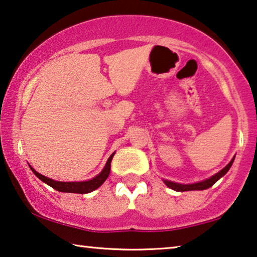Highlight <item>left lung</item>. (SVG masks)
I'll use <instances>...</instances> for the list:
<instances>
[{
  "mask_svg": "<svg viewBox=\"0 0 257 257\" xmlns=\"http://www.w3.org/2000/svg\"><path fill=\"white\" fill-rule=\"evenodd\" d=\"M233 160H234V158H233L231 162L228 163V165L226 167H224L223 170H221L220 172H218L217 174H214L213 177H211L208 180H204V181L202 182H197V183H193V185H179V183H174V182H171V181H167V180H165V185L167 187H170L171 189L173 190H177V191H188V190H204V189H208L210 188V187H212L214 183H216L218 180H219L221 177H224L225 174L227 173V171L231 168L232 164H233Z\"/></svg>",
  "mask_w": 257,
  "mask_h": 257,
  "instance_id": "1",
  "label": "left lung"
}]
</instances>
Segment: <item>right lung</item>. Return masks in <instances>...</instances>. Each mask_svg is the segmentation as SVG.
<instances>
[{"label":"right lung","instance_id":"obj_1","mask_svg":"<svg viewBox=\"0 0 257 257\" xmlns=\"http://www.w3.org/2000/svg\"><path fill=\"white\" fill-rule=\"evenodd\" d=\"M115 155V152L112 153L110 157L107 160L106 165L104 167V170L101 171V173L97 175V177L93 178L92 180H89V181H83V182H60V181H54V180L46 178L44 175H41L40 173H38L32 168L33 173L39 178L41 181H44L45 183H47L48 186H51L52 188L56 189L57 191H62V193H75V194H87L91 193V191L95 190L99 188L102 183L106 181V179L108 178L109 172H110V162H112L113 156Z\"/></svg>","mask_w":257,"mask_h":257}]
</instances>
